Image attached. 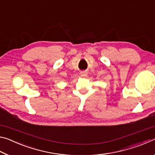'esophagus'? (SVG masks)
<instances>
[{"mask_svg": "<svg viewBox=\"0 0 155 155\" xmlns=\"http://www.w3.org/2000/svg\"><path fill=\"white\" fill-rule=\"evenodd\" d=\"M81 75H82L83 76V77H85V76H86V74H85V73H82V74H81Z\"/></svg>", "mask_w": 155, "mask_h": 155, "instance_id": "obj_1", "label": "esophagus"}]
</instances>
